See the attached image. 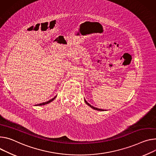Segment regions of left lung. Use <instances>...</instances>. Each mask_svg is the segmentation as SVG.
<instances>
[{
	"label": "left lung",
	"mask_w": 156,
	"mask_h": 156,
	"mask_svg": "<svg viewBox=\"0 0 156 156\" xmlns=\"http://www.w3.org/2000/svg\"><path fill=\"white\" fill-rule=\"evenodd\" d=\"M84 102L86 103V104H87V105H88V106H90L91 108H93V109H95V110H98V111H104V109H99V108H95V107H94V106H91V105H90V104H89V103H88L85 100H84Z\"/></svg>",
	"instance_id": "1"
}]
</instances>
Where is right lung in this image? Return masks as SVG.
<instances>
[{
    "mask_svg": "<svg viewBox=\"0 0 156 156\" xmlns=\"http://www.w3.org/2000/svg\"><path fill=\"white\" fill-rule=\"evenodd\" d=\"M56 97V96H55L53 98H52V99H51L50 100H49V101H46V102H44V103H40V104H38V105H37V106H42V105H47V104H48V103H50V102H51L53 100H55V98Z\"/></svg>",
    "mask_w": 156,
    "mask_h": 156,
    "instance_id": "right-lung-1",
    "label": "right lung"
}]
</instances>
